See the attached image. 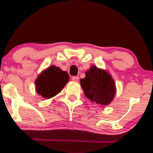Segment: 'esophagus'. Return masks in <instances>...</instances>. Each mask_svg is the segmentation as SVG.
<instances>
[{"instance_id":"obj_1","label":"esophagus","mask_w":153,"mask_h":153,"mask_svg":"<svg viewBox=\"0 0 153 153\" xmlns=\"http://www.w3.org/2000/svg\"><path fill=\"white\" fill-rule=\"evenodd\" d=\"M72 80L73 81H76L77 82V81H78V80H79V78H78V76H73L72 78Z\"/></svg>"}]
</instances>
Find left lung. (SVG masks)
Segmentation results:
<instances>
[{"instance_id": "8db88e82", "label": "left lung", "mask_w": 153, "mask_h": 153, "mask_svg": "<svg viewBox=\"0 0 153 153\" xmlns=\"http://www.w3.org/2000/svg\"><path fill=\"white\" fill-rule=\"evenodd\" d=\"M85 75V78L81 79V86L86 98L103 106L110 104L116 92L112 76L106 70L95 66L90 67Z\"/></svg>"}]
</instances>
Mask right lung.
Wrapping results in <instances>:
<instances>
[{"instance_id": "right-lung-1", "label": "right lung", "mask_w": 153, "mask_h": 153, "mask_svg": "<svg viewBox=\"0 0 153 153\" xmlns=\"http://www.w3.org/2000/svg\"><path fill=\"white\" fill-rule=\"evenodd\" d=\"M69 80L65 71L55 66H51L42 71L35 81V89L44 98H50L59 93Z\"/></svg>"}]
</instances>
